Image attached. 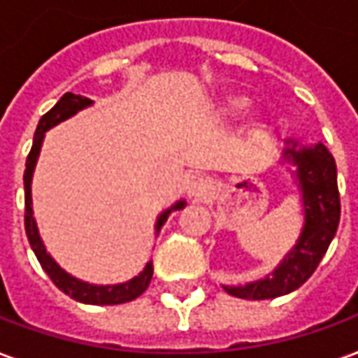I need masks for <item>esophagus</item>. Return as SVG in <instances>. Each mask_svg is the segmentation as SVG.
Here are the masks:
<instances>
[{
  "mask_svg": "<svg viewBox=\"0 0 358 358\" xmlns=\"http://www.w3.org/2000/svg\"><path fill=\"white\" fill-rule=\"evenodd\" d=\"M210 182L203 178V176H190L188 182H186V192H188V196L194 198V200H206V196L210 194Z\"/></svg>",
  "mask_w": 358,
  "mask_h": 358,
  "instance_id": "34e87169",
  "label": "esophagus"
}]
</instances>
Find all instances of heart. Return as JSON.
<instances>
[{"instance_id":"1","label":"heart","mask_w":358,"mask_h":358,"mask_svg":"<svg viewBox=\"0 0 358 358\" xmlns=\"http://www.w3.org/2000/svg\"><path fill=\"white\" fill-rule=\"evenodd\" d=\"M245 106V101H241V99H231L226 103V108H228V113H238Z\"/></svg>"}]
</instances>
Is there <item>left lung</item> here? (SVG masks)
<instances>
[{"label":"left lung","instance_id":"left-lung-1","mask_svg":"<svg viewBox=\"0 0 358 358\" xmlns=\"http://www.w3.org/2000/svg\"><path fill=\"white\" fill-rule=\"evenodd\" d=\"M285 156L297 164V180L303 190L305 226L301 238L271 278L259 279L243 287H226L234 297L273 299L301 287L321 264L339 228L341 198L333 155L323 144H317L301 150L291 146L285 150Z\"/></svg>","mask_w":358,"mask_h":358}]
</instances>
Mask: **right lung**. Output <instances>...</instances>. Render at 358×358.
<instances>
[{
    "mask_svg": "<svg viewBox=\"0 0 358 358\" xmlns=\"http://www.w3.org/2000/svg\"><path fill=\"white\" fill-rule=\"evenodd\" d=\"M91 105V101L87 96H80L75 93H65L59 103H57L49 113H45L37 130H35V136H33V146L27 155V162H25V172H23V182H25V234H27V240L31 245L33 253L37 255L39 264L45 269V273L51 278V281L55 283L59 289L63 293H67L69 297H73L75 301L89 303V305H118V303H127L136 299L138 295H142L150 279H152V264H146L144 271H142L138 278L130 279L127 283H120V285H89L85 281H79L73 275H69L67 271H63L59 265L53 262V257L45 252V245L41 238H39V231L35 226V217H33L31 210V176L35 162H37V156H39V148H41V142H43V134L51 127L59 124L61 120L73 117L77 110L85 108V106ZM186 206V202L174 203L170 210H166L162 216L158 217L156 222V231L164 226V222L168 220V214L172 210H182Z\"/></svg>",
    "mask_w": 358,
    "mask_h": 358,
    "instance_id": "add662e5",
    "label": "right lung"
}]
</instances>
